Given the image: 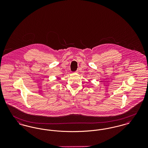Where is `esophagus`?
<instances>
[{
	"mask_svg": "<svg viewBox=\"0 0 148 148\" xmlns=\"http://www.w3.org/2000/svg\"><path fill=\"white\" fill-rule=\"evenodd\" d=\"M77 71H75V72H76V73H77Z\"/></svg>",
	"mask_w": 148,
	"mask_h": 148,
	"instance_id": "34e87169",
	"label": "esophagus"
}]
</instances>
